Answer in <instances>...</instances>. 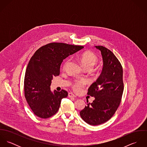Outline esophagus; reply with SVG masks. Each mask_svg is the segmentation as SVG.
<instances>
[{
    "label": "esophagus",
    "mask_w": 147,
    "mask_h": 147,
    "mask_svg": "<svg viewBox=\"0 0 147 147\" xmlns=\"http://www.w3.org/2000/svg\"><path fill=\"white\" fill-rule=\"evenodd\" d=\"M68 97H70V98H71V97H76V96H75V94H74L72 93H71V92L68 93Z\"/></svg>",
    "instance_id": "34e87169"
}]
</instances>
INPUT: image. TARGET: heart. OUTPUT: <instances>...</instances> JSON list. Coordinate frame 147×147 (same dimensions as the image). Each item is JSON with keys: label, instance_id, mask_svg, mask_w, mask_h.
<instances>
[{"label": "heart", "instance_id": "obj_1", "mask_svg": "<svg viewBox=\"0 0 147 147\" xmlns=\"http://www.w3.org/2000/svg\"><path fill=\"white\" fill-rule=\"evenodd\" d=\"M79 61L82 63L84 67L86 69H90L96 65L98 61V58L97 56L92 51H85L82 53L79 57ZM70 61V59H67L63 64V68L65 69L68 65V63ZM86 84V81L85 80H75L72 83V88L76 92H79L84 87L85 84Z\"/></svg>", "mask_w": 147, "mask_h": 147}]
</instances>
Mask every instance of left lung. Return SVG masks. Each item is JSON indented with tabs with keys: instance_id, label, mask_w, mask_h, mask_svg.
<instances>
[{
	"instance_id": "8db88e82",
	"label": "left lung",
	"mask_w": 147,
	"mask_h": 147,
	"mask_svg": "<svg viewBox=\"0 0 147 147\" xmlns=\"http://www.w3.org/2000/svg\"><path fill=\"white\" fill-rule=\"evenodd\" d=\"M103 58L104 66L97 80L88 89V95L94 97L80 112L82 118L88 124L99 125L109 121L121 104L124 89L123 68L117 58L108 49L96 46Z\"/></svg>"
}]
</instances>
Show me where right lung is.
<instances>
[{
	"label": "right lung",
	"mask_w": 147,
	"mask_h": 147,
	"mask_svg": "<svg viewBox=\"0 0 147 147\" xmlns=\"http://www.w3.org/2000/svg\"><path fill=\"white\" fill-rule=\"evenodd\" d=\"M84 47L64 43L52 42L38 49L30 58L24 78V95L33 113L48 118L58 111L61 100L68 92L50 90L53 77L59 75L63 59Z\"/></svg>",
	"instance_id": "right-lung-1"
}]
</instances>
